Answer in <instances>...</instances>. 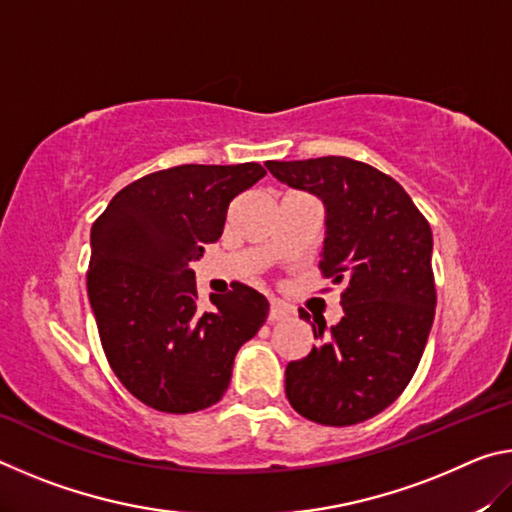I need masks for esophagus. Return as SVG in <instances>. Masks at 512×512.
<instances>
[{
    "label": "esophagus",
    "mask_w": 512,
    "mask_h": 512,
    "mask_svg": "<svg viewBox=\"0 0 512 512\" xmlns=\"http://www.w3.org/2000/svg\"><path fill=\"white\" fill-rule=\"evenodd\" d=\"M289 318V309L282 305V302H271V309H268V323H277V320Z\"/></svg>",
    "instance_id": "esophagus-1"
}]
</instances>
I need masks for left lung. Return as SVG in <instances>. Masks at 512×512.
Listing matches in <instances>:
<instances>
[{"label": "left lung", "mask_w": 512, "mask_h": 512, "mask_svg": "<svg viewBox=\"0 0 512 512\" xmlns=\"http://www.w3.org/2000/svg\"><path fill=\"white\" fill-rule=\"evenodd\" d=\"M266 169L323 201L320 271L345 287L343 318L314 327L320 343L289 363L284 391L311 422H363L400 397L427 345L436 314L431 228L404 187L366 162L327 155Z\"/></svg>", "instance_id": "1"}]
</instances>
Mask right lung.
Returning a JSON list of instances; mask_svg holds the SVG:
<instances>
[{
	"label": "right lung",
	"instance_id": "1",
	"mask_svg": "<svg viewBox=\"0 0 512 512\" xmlns=\"http://www.w3.org/2000/svg\"><path fill=\"white\" fill-rule=\"evenodd\" d=\"M262 164H180L135 180L90 232L88 296L108 363L137 400L164 413H194L228 391L232 363L268 316L246 284L198 305L189 262L219 241L232 198Z\"/></svg>",
	"mask_w": 512,
	"mask_h": 512
}]
</instances>
